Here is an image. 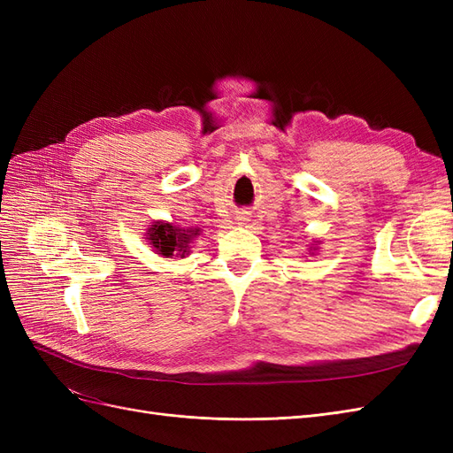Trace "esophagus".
Here are the masks:
<instances>
[{"instance_id":"1","label":"esophagus","mask_w":453,"mask_h":453,"mask_svg":"<svg viewBox=\"0 0 453 453\" xmlns=\"http://www.w3.org/2000/svg\"><path fill=\"white\" fill-rule=\"evenodd\" d=\"M238 221H248V213H240L238 215Z\"/></svg>"}]
</instances>
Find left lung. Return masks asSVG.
<instances>
[{
	"instance_id": "left-lung-1",
	"label": "left lung",
	"mask_w": 453,
	"mask_h": 453,
	"mask_svg": "<svg viewBox=\"0 0 453 453\" xmlns=\"http://www.w3.org/2000/svg\"><path fill=\"white\" fill-rule=\"evenodd\" d=\"M310 251H315V248H310Z\"/></svg>"
}]
</instances>
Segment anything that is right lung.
Masks as SVG:
<instances>
[{
    "label": "right lung",
    "mask_w": 453,
    "mask_h": 453,
    "mask_svg": "<svg viewBox=\"0 0 453 453\" xmlns=\"http://www.w3.org/2000/svg\"><path fill=\"white\" fill-rule=\"evenodd\" d=\"M200 234V228H180L172 223L157 221L147 230V240L162 257H185L188 255V243Z\"/></svg>",
    "instance_id": "right-lung-1"
}]
</instances>
